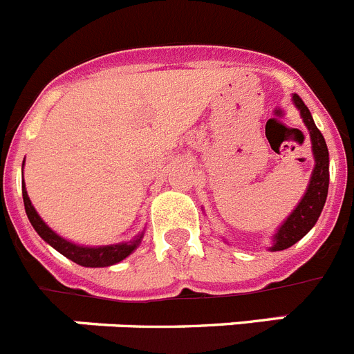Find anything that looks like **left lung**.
<instances>
[{"label": "left lung", "mask_w": 354, "mask_h": 354, "mask_svg": "<svg viewBox=\"0 0 354 354\" xmlns=\"http://www.w3.org/2000/svg\"><path fill=\"white\" fill-rule=\"evenodd\" d=\"M292 101L294 104L298 106L303 122H305V126L310 131L315 168L305 196L301 198L298 207L294 209L292 214L287 218L286 223L278 228L277 236L273 239L274 243L271 246V252H280V250L289 248L294 243H298L314 227L317 218L321 216V211H323L324 202H326L328 184H330V158H328V147L326 142H324V136L317 129L314 120H312L310 111L305 106V102L301 101V97L298 93H294Z\"/></svg>", "instance_id": "left-lung-1"}]
</instances>
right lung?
<instances>
[{
	"label": "right lung",
	"mask_w": 354,
	"mask_h": 354,
	"mask_svg": "<svg viewBox=\"0 0 354 354\" xmlns=\"http://www.w3.org/2000/svg\"><path fill=\"white\" fill-rule=\"evenodd\" d=\"M23 200H24V209H26L28 220L33 225V228L37 230L40 237H42L46 243L53 246L55 250L65 255L67 259H71L72 262L76 264L84 266V268H104V266L117 264V262L124 261V259L133 252L138 243L142 241V236L134 237L129 243H122V245H111V246H99V248H84V246L72 245L68 241H65L64 237H60L58 234H55L48 225L44 223L42 218L37 214V211L33 209L30 202V196L26 193V187L23 186Z\"/></svg>",
	"instance_id": "1"
}]
</instances>
